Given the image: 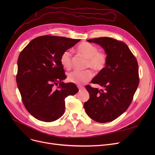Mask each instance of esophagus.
Listing matches in <instances>:
<instances>
[{
  "label": "esophagus",
  "mask_w": 155,
  "mask_h": 155,
  "mask_svg": "<svg viewBox=\"0 0 155 155\" xmlns=\"http://www.w3.org/2000/svg\"><path fill=\"white\" fill-rule=\"evenodd\" d=\"M78 88L79 89V91H82V90H84V87H82V86H78Z\"/></svg>",
  "instance_id": "1"
}]
</instances>
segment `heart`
<instances>
[{
	"label": "heart",
	"mask_w": 155,
	"mask_h": 155,
	"mask_svg": "<svg viewBox=\"0 0 155 155\" xmlns=\"http://www.w3.org/2000/svg\"><path fill=\"white\" fill-rule=\"evenodd\" d=\"M77 51L87 59L86 67H91L97 72L103 70L107 62V56L104 53L99 52V49L94 45L88 42L80 43L77 48ZM71 53L70 51L66 50L60 56V63L63 68L67 70L71 67ZM94 76L91 70L84 71L74 70L68 73V79L70 82L77 85L86 83Z\"/></svg>",
	"instance_id": "b5f03b06"
}]
</instances>
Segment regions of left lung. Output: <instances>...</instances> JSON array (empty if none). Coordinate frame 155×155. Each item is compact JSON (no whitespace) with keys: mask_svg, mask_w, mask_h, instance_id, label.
Instances as JSON below:
<instances>
[{"mask_svg":"<svg viewBox=\"0 0 155 155\" xmlns=\"http://www.w3.org/2000/svg\"><path fill=\"white\" fill-rule=\"evenodd\" d=\"M99 45L107 55L105 68L91 81L104 90L87 85L90 95L84 103L87 114L101 123L115 120L127 110L139 85L138 64L129 47L123 42L108 37L87 40Z\"/></svg>","mask_w":155,"mask_h":155,"instance_id":"1","label":"left lung"}]
</instances>
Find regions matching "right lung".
<instances>
[{"mask_svg": "<svg viewBox=\"0 0 155 155\" xmlns=\"http://www.w3.org/2000/svg\"><path fill=\"white\" fill-rule=\"evenodd\" d=\"M80 41L61 36H39L21 52L16 82L24 106L36 119L45 122L59 119L64 112V99L78 92L75 84L63 82L66 76L60 56ZM54 84L58 85V88L54 89Z\"/></svg>", "mask_w": 155, "mask_h": 155, "instance_id": "right-lung-1", "label": "right lung"}]
</instances>
